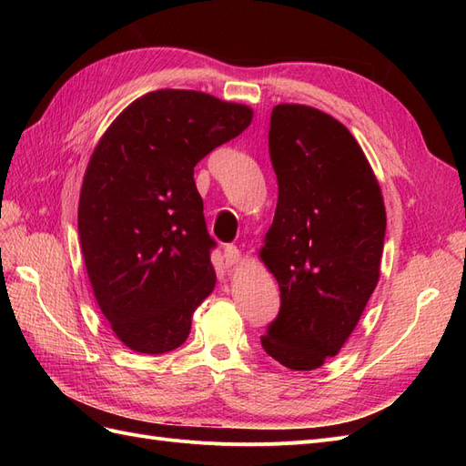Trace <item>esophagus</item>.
I'll list each match as a JSON object with an SVG mask.
<instances>
[{
    "mask_svg": "<svg viewBox=\"0 0 466 466\" xmlns=\"http://www.w3.org/2000/svg\"><path fill=\"white\" fill-rule=\"evenodd\" d=\"M223 258H225V264H228V266H238V264L243 262V255H241V250H238V248H237V247H233V245L225 247Z\"/></svg>",
    "mask_w": 466,
    "mask_h": 466,
    "instance_id": "34e87169",
    "label": "esophagus"
}]
</instances>
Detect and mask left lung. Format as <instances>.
<instances>
[{
	"label": "left lung",
	"mask_w": 466,
	"mask_h": 466,
	"mask_svg": "<svg viewBox=\"0 0 466 466\" xmlns=\"http://www.w3.org/2000/svg\"><path fill=\"white\" fill-rule=\"evenodd\" d=\"M268 146L278 206L258 255L281 307L260 344L288 370L313 371L342 350L377 288L385 202L356 137L327 112L276 105Z\"/></svg>",
	"instance_id": "obj_1"
}]
</instances>
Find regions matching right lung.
Returning <instances> with one entry per match:
<instances>
[{
	"instance_id": "right-lung-1",
	"label": "right lung",
	"mask_w": 466,
	"mask_h": 466,
	"mask_svg": "<svg viewBox=\"0 0 466 466\" xmlns=\"http://www.w3.org/2000/svg\"><path fill=\"white\" fill-rule=\"evenodd\" d=\"M252 115L202 91L159 89L126 106L93 149L77 209L83 260L112 332L139 354L185 344L216 288L194 167Z\"/></svg>"
}]
</instances>
